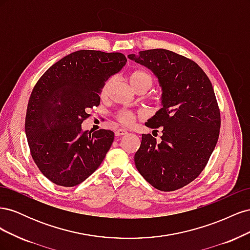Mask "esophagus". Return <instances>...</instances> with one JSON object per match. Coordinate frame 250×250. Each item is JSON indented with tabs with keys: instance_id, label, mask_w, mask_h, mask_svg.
Instances as JSON below:
<instances>
[{
	"instance_id": "obj_1",
	"label": "esophagus",
	"mask_w": 250,
	"mask_h": 250,
	"mask_svg": "<svg viewBox=\"0 0 250 250\" xmlns=\"http://www.w3.org/2000/svg\"><path fill=\"white\" fill-rule=\"evenodd\" d=\"M115 133H116L117 137H121V135L126 134V133H127V130L124 129V128H120V129H117V130H116Z\"/></svg>"
}]
</instances>
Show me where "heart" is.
Instances as JSON below:
<instances>
[{"mask_svg":"<svg viewBox=\"0 0 250 250\" xmlns=\"http://www.w3.org/2000/svg\"><path fill=\"white\" fill-rule=\"evenodd\" d=\"M129 82L134 90H137L139 88H146L148 90L153 84V77L152 75L148 73L147 71L137 70V71H133L129 75ZM110 84H111V80L106 81V83H105L102 88V96H104L107 93ZM117 118L121 123H123L125 125H131L135 120V113L128 109H121L117 113Z\"/></svg>","mask_w":250,"mask_h":250,"instance_id":"b5f03b06","label":"heart"}]
</instances>
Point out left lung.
I'll return each instance as SVG.
<instances>
[{
	"label": "left lung",
	"instance_id": "left-lung-1",
	"mask_svg": "<svg viewBox=\"0 0 250 250\" xmlns=\"http://www.w3.org/2000/svg\"><path fill=\"white\" fill-rule=\"evenodd\" d=\"M128 57L152 71L163 88V108L146 123L163 127L162 141L142 134L135 167L157 190H178L200 175L219 139L221 117L213 85L197 63L175 52L152 49Z\"/></svg>",
	"mask_w": 250,
	"mask_h": 250
}]
</instances>
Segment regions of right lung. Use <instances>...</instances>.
Wrapping results in <instances>:
<instances>
[{"mask_svg":"<svg viewBox=\"0 0 250 250\" xmlns=\"http://www.w3.org/2000/svg\"><path fill=\"white\" fill-rule=\"evenodd\" d=\"M127 62L120 52L80 50L50 66L29 98L25 131L37 168L53 184L78 186L99 168L113 142L108 129L82 132L105 82Z\"/></svg>","mask_w":250,"mask_h":250,"instance_id":"right-lung-1","label":"right lung"}]
</instances>
